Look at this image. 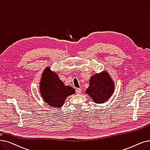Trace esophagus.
I'll return each mask as SVG.
<instances>
[{"label":"esophagus","mask_w":150,"mask_h":150,"mask_svg":"<svg viewBox=\"0 0 150 150\" xmlns=\"http://www.w3.org/2000/svg\"><path fill=\"white\" fill-rule=\"evenodd\" d=\"M81 93V89L80 88H77L76 89V93L78 94H80Z\"/></svg>","instance_id":"1"}]
</instances>
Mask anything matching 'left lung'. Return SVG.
Returning a JSON list of instances; mask_svg holds the SVG:
<instances>
[{"label": "left lung", "instance_id": "1", "mask_svg": "<svg viewBox=\"0 0 150 150\" xmlns=\"http://www.w3.org/2000/svg\"><path fill=\"white\" fill-rule=\"evenodd\" d=\"M115 83L107 71L103 70L91 76L85 93L96 103L107 102L114 93Z\"/></svg>", "mask_w": 150, "mask_h": 150}]
</instances>
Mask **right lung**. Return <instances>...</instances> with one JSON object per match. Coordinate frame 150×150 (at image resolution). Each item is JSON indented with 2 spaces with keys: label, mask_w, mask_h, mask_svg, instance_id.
<instances>
[{
  "label": "right lung",
  "mask_w": 150,
  "mask_h": 150,
  "mask_svg": "<svg viewBox=\"0 0 150 150\" xmlns=\"http://www.w3.org/2000/svg\"><path fill=\"white\" fill-rule=\"evenodd\" d=\"M39 88L44 102L54 108L62 107L67 97L75 93V89L65 85L58 74L48 66L43 71Z\"/></svg>",
  "instance_id": "1"
}]
</instances>
